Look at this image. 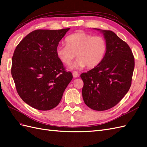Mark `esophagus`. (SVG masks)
<instances>
[{"mask_svg": "<svg viewBox=\"0 0 147 147\" xmlns=\"http://www.w3.org/2000/svg\"><path fill=\"white\" fill-rule=\"evenodd\" d=\"M73 76L74 78H78L79 76V74L77 72V71H74V72L73 73Z\"/></svg>", "mask_w": 147, "mask_h": 147, "instance_id": "obj_1", "label": "esophagus"}]
</instances>
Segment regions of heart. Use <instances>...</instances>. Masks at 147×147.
I'll list each match as a JSON object with an SVG mask.
<instances>
[{
    "mask_svg": "<svg viewBox=\"0 0 147 147\" xmlns=\"http://www.w3.org/2000/svg\"><path fill=\"white\" fill-rule=\"evenodd\" d=\"M66 45H58L56 48L58 58L65 65H69L76 57L72 69L82 68L86 66L92 69L99 65L106 55L107 45L101 36H94L85 32L75 33L65 38Z\"/></svg>",
    "mask_w": 147,
    "mask_h": 147,
    "instance_id": "obj_1",
    "label": "heart"
}]
</instances>
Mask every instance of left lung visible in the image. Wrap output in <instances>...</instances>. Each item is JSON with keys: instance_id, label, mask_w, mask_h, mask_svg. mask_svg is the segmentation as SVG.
Segmentation results:
<instances>
[{"instance_id": "8db88e82", "label": "left lung", "mask_w": 147, "mask_h": 147, "mask_svg": "<svg viewBox=\"0 0 147 147\" xmlns=\"http://www.w3.org/2000/svg\"><path fill=\"white\" fill-rule=\"evenodd\" d=\"M95 29L103 33L107 49L99 65L81 74L82 94L89 107L102 111L115 106L129 91L135 61L129 45L114 32Z\"/></svg>"}]
</instances>
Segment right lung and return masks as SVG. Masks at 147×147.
<instances>
[{"mask_svg": "<svg viewBox=\"0 0 147 147\" xmlns=\"http://www.w3.org/2000/svg\"><path fill=\"white\" fill-rule=\"evenodd\" d=\"M70 28L36 30L18 43L14 51L11 73L18 95L40 111L55 108L73 79L65 71L56 48Z\"/></svg>", "mask_w": 147, "mask_h": 147, "instance_id": "add662e5", "label": "right lung"}]
</instances>
